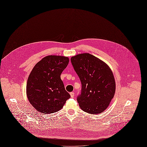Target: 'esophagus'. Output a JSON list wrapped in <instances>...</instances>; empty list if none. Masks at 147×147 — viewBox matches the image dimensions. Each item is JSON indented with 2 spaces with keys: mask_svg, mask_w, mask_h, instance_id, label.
<instances>
[{
  "mask_svg": "<svg viewBox=\"0 0 147 147\" xmlns=\"http://www.w3.org/2000/svg\"><path fill=\"white\" fill-rule=\"evenodd\" d=\"M70 95L71 98H74V92H70Z\"/></svg>",
  "mask_w": 147,
  "mask_h": 147,
  "instance_id": "1",
  "label": "esophagus"
}]
</instances>
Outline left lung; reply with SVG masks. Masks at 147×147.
I'll return each mask as SVG.
<instances>
[{
  "label": "left lung",
  "instance_id": "1",
  "mask_svg": "<svg viewBox=\"0 0 147 147\" xmlns=\"http://www.w3.org/2000/svg\"><path fill=\"white\" fill-rule=\"evenodd\" d=\"M70 61L82 84L81 93L77 98L80 107L91 114L103 112L115 92V81L111 69L89 53L72 57Z\"/></svg>",
  "mask_w": 147,
  "mask_h": 147
}]
</instances>
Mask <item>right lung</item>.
<instances>
[{
	"label": "right lung",
	"mask_w": 147,
	"mask_h": 147,
	"mask_svg": "<svg viewBox=\"0 0 147 147\" xmlns=\"http://www.w3.org/2000/svg\"><path fill=\"white\" fill-rule=\"evenodd\" d=\"M68 63V57L49 56L35 65L28 79L26 94L37 111L43 113L56 112L70 98L61 79Z\"/></svg>",
	"instance_id": "add662e5"
}]
</instances>
